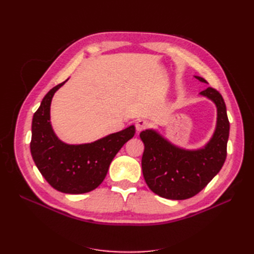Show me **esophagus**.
Wrapping results in <instances>:
<instances>
[{"label":"esophagus","instance_id":"esophagus-1","mask_svg":"<svg viewBox=\"0 0 254 254\" xmlns=\"http://www.w3.org/2000/svg\"><path fill=\"white\" fill-rule=\"evenodd\" d=\"M149 125L150 124H149V122L147 120L140 119V120H137L135 122V129H136V131H142L143 129L147 128Z\"/></svg>","mask_w":254,"mask_h":254}]
</instances>
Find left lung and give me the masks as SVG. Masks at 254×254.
<instances>
[{
	"mask_svg": "<svg viewBox=\"0 0 254 254\" xmlns=\"http://www.w3.org/2000/svg\"><path fill=\"white\" fill-rule=\"evenodd\" d=\"M195 77L206 82L202 77ZM200 94L212 99L217 107L216 129L203 148H179L152 129L140 133L145 146L142 157L144 179L153 193L163 198L183 200L195 196L218 174L226 161L230 123L225 101L211 87Z\"/></svg>",
	"mask_w": 254,
	"mask_h": 254,
	"instance_id": "left-lung-1",
	"label": "left lung"
}]
</instances>
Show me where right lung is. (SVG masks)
Masks as SVG:
<instances>
[{"label":"right lung","instance_id":"right-lung-1","mask_svg":"<svg viewBox=\"0 0 254 254\" xmlns=\"http://www.w3.org/2000/svg\"><path fill=\"white\" fill-rule=\"evenodd\" d=\"M65 81L48 92L34 114L30 152L50 186L63 193L83 194L104 181L113 158L134 135L135 128L129 126L88 144L70 145L60 141L53 131L50 108L54 94Z\"/></svg>","mask_w":254,"mask_h":254}]
</instances>
